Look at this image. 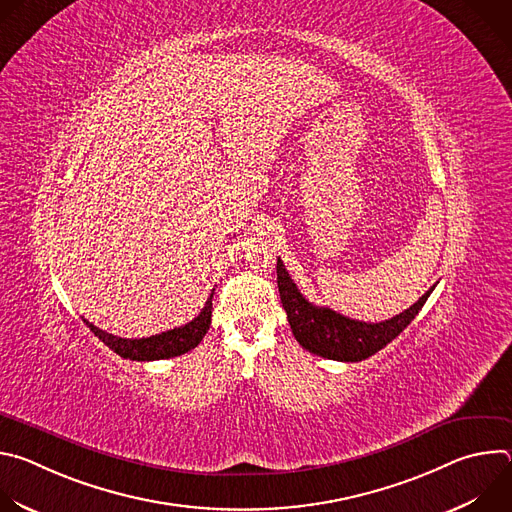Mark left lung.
I'll use <instances>...</instances> for the list:
<instances>
[{
  "mask_svg": "<svg viewBox=\"0 0 512 512\" xmlns=\"http://www.w3.org/2000/svg\"><path fill=\"white\" fill-rule=\"evenodd\" d=\"M277 287L291 332L306 350L330 360L358 362L395 340L419 314L435 285L429 287L411 308L379 324L358 322L336 314L330 308L310 304L300 294L294 279L289 277L281 259H277Z\"/></svg>",
  "mask_w": 512,
  "mask_h": 512,
  "instance_id": "1",
  "label": "left lung"
}]
</instances>
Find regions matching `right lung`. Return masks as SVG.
<instances>
[{
	"label": "right lung",
	"instance_id": "1",
	"mask_svg": "<svg viewBox=\"0 0 512 512\" xmlns=\"http://www.w3.org/2000/svg\"><path fill=\"white\" fill-rule=\"evenodd\" d=\"M212 296L206 300L204 308L200 310V314L174 330L150 336V338H119L113 334H107L105 330L93 326L91 322L85 320V324L91 328V332L95 336H99V340L103 344H107L113 352H117L123 358L129 360H162V358H172V356H180L188 350H192L194 346L200 344V340L204 338V334L210 328V318H212Z\"/></svg>",
	"mask_w": 512,
	"mask_h": 512
}]
</instances>
